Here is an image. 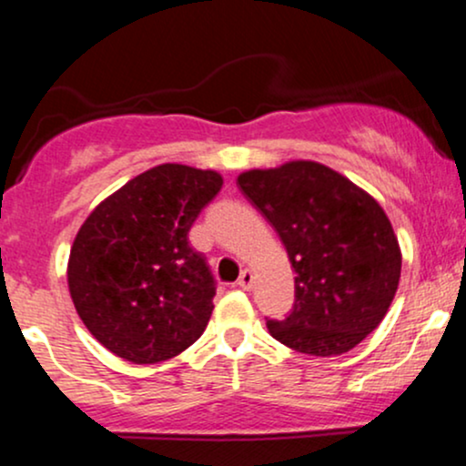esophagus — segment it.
Here are the masks:
<instances>
[{"label":"esophagus","mask_w":466,"mask_h":466,"mask_svg":"<svg viewBox=\"0 0 466 466\" xmlns=\"http://www.w3.org/2000/svg\"><path fill=\"white\" fill-rule=\"evenodd\" d=\"M238 287L245 289V291H249V289L254 287V271L243 269V274L238 278Z\"/></svg>","instance_id":"obj_1"}]
</instances>
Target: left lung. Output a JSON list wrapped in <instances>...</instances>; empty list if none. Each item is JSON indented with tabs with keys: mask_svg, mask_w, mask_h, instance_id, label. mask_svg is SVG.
<instances>
[{
	"mask_svg": "<svg viewBox=\"0 0 466 466\" xmlns=\"http://www.w3.org/2000/svg\"><path fill=\"white\" fill-rule=\"evenodd\" d=\"M237 184L274 226L296 271L293 311L267 319L271 337L315 357L355 349L399 289L400 248L383 208L311 159L245 170Z\"/></svg>",
	"mask_w": 466,
	"mask_h": 466,
	"instance_id": "1",
	"label": "left lung"
}]
</instances>
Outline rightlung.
<instances>
[{
  "mask_svg": "<svg viewBox=\"0 0 466 466\" xmlns=\"http://www.w3.org/2000/svg\"><path fill=\"white\" fill-rule=\"evenodd\" d=\"M221 186L217 170L159 164L85 218L69 251L67 287L78 318L106 350L157 363L206 330L215 278L188 232Z\"/></svg>",
  "mask_w": 466,
  "mask_h": 466,
  "instance_id": "1",
  "label": "right lung"
}]
</instances>
